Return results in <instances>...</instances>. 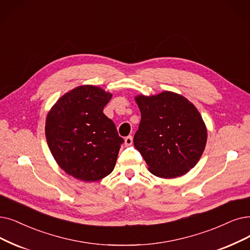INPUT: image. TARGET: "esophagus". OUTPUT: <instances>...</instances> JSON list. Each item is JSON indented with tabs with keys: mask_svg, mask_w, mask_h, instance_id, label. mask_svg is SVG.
<instances>
[{
	"mask_svg": "<svg viewBox=\"0 0 250 250\" xmlns=\"http://www.w3.org/2000/svg\"><path fill=\"white\" fill-rule=\"evenodd\" d=\"M132 143H133V137H132L131 135H129V136H127V137L125 138V146H131Z\"/></svg>",
	"mask_w": 250,
	"mask_h": 250,
	"instance_id": "esophagus-1",
	"label": "esophagus"
}]
</instances>
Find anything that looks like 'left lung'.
Here are the masks:
<instances>
[{"mask_svg":"<svg viewBox=\"0 0 250 250\" xmlns=\"http://www.w3.org/2000/svg\"><path fill=\"white\" fill-rule=\"evenodd\" d=\"M142 120L133 143L148 170L162 178L182 176L202 156L207 130L196 106L182 95L164 91L138 95Z\"/></svg>","mask_w":250,"mask_h":250,"instance_id":"1","label":"left lung"}]
</instances>
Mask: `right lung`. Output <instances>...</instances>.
I'll return each mask as SVG.
<instances>
[{"label":"right lung","mask_w":250,"mask_h":250,"mask_svg":"<svg viewBox=\"0 0 250 250\" xmlns=\"http://www.w3.org/2000/svg\"><path fill=\"white\" fill-rule=\"evenodd\" d=\"M112 96L96 86H79L59 98L47 115L50 151L59 167L80 181L96 182L114 170L124 139L103 112Z\"/></svg>","instance_id":"add662e5"}]
</instances>
